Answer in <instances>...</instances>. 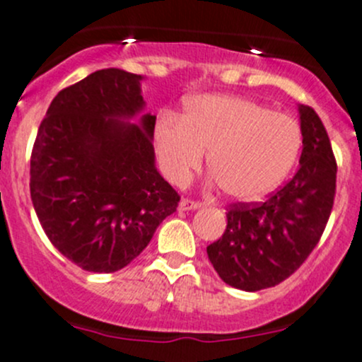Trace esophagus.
Listing matches in <instances>:
<instances>
[{
    "mask_svg": "<svg viewBox=\"0 0 362 362\" xmlns=\"http://www.w3.org/2000/svg\"><path fill=\"white\" fill-rule=\"evenodd\" d=\"M199 206H202V203L192 202V199H187V198L182 199L180 204H178V208H180V210H198Z\"/></svg>",
    "mask_w": 362,
    "mask_h": 362,
    "instance_id": "1",
    "label": "esophagus"
}]
</instances>
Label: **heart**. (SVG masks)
I'll return each mask as SVG.
<instances>
[{
  "label": "heart",
  "mask_w": 362,
  "mask_h": 362,
  "mask_svg": "<svg viewBox=\"0 0 362 362\" xmlns=\"http://www.w3.org/2000/svg\"><path fill=\"white\" fill-rule=\"evenodd\" d=\"M152 140L171 184H185L208 151V170L221 191L252 202L279 187L293 170L301 129L293 117L249 98L203 94L185 103L182 119L159 115Z\"/></svg>",
  "instance_id": "b5f03b06"
}]
</instances>
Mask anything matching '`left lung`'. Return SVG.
Here are the masks:
<instances>
[{
    "instance_id": "8db88e82",
    "label": "left lung",
    "mask_w": 362,
    "mask_h": 362,
    "mask_svg": "<svg viewBox=\"0 0 362 362\" xmlns=\"http://www.w3.org/2000/svg\"><path fill=\"white\" fill-rule=\"evenodd\" d=\"M303 152L299 170L261 203L229 204L228 226L206 247L215 272L228 286L255 291L279 286L319 243L337 192V159L315 110L299 105Z\"/></svg>"
}]
</instances>
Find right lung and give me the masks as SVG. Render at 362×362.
I'll return each mask as SVG.
<instances>
[{"label":"right lung","instance_id":"right-lung-1","mask_svg":"<svg viewBox=\"0 0 362 362\" xmlns=\"http://www.w3.org/2000/svg\"><path fill=\"white\" fill-rule=\"evenodd\" d=\"M144 76L119 68L61 90L38 127L29 189L43 231L86 272L113 273L148 245L180 196L156 168Z\"/></svg>","mask_w":362,"mask_h":362}]
</instances>
